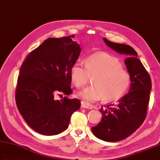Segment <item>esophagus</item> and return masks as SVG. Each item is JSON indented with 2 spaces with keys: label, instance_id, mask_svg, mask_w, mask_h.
I'll return each instance as SVG.
<instances>
[{
  "label": "esophagus",
  "instance_id": "esophagus-1",
  "mask_svg": "<svg viewBox=\"0 0 160 160\" xmlns=\"http://www.w3.org/2000/svg\"><path fill=\"white\" fill-rule=\"evenodd\" d=\"M82 108H85V109H88V110H92L93 108V107L91 105H88L87 103H85L82 102Z\"/></svg>",
  "mask_w": 160,
  "mask_h": 160
}]
</instances>
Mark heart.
Returning <instances> with one entry per match:
<instances>
[{
    "instance_id": "1",
    "label": "heart",
    "mask_w": 160,
    "mask_h": 160,
    "mask_svg": "<svg viewBox=\"0 0 160 160\" xmlns=\"http://www.w3.org/2000/svg\"><path fill=\"white\" fill-rule=\"evenodd\" d=\"M93 78V86L83 89L78 96L91 103L103 99L112 102L124 96L130 85V75L116 58L105 52L95 53L86 59V66L77 61L70 69V77L77 88H83Z\"/></svg>"
}]
</instances>
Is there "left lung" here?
Wrapping results in <instances>:
<instances>
[{
	"label": "left lung",
	"instance_id": "8db88e82",
	"mask_svg": "<svg viewBox=\"0 0 160 160\" xmlns=\"http://www.w3.org/2000/svg\"><path fill=\"white\" fill-rule=\"evenodd\" d=\"M105 44L119 54L127 55L124 60L130 75L128 93L116 104L100 109L101 122L92 127L98 138L117 142L127 138L141 127L146 117L152 83L150 75L137 57L138 53L128 45L113 43L103 38Z\"/></svg>",
	"mask_w": 160,
	"mask_h": 160
}]
</instances>
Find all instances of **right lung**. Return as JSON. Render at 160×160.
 Instances as JSON below:
<instances>
[{
    "instance_id": "add662e5",
    "label": "right lung",
    "mask_w": 160,
    "mask_h": 160,
    "mask_svg": "<svg viewBox=\"0 0 160 160\" xmlns=\"http://www.w3.org/2000/svg\"><path fill=\"white\" fill-rule=\"evenodd\" d=\"M75 35L48 38L29 53L22 63L15 94L17 106L27 124L46 136L57 135L68 127L80 100L55 96L72 93L70 69L82 48Z\"/></svg>"
}]
</instances>
